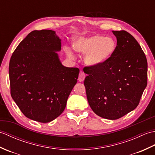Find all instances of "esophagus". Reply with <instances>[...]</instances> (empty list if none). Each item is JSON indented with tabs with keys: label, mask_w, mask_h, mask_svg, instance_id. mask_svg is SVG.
I'll list each match as a JSON object with an SVG mask.
<instances>
[{
	"label": "esophagus",
	"mask_w": 155,
	"mask_h": 155,
	"mask_svg": "<svg viewBox=\"0 0 155 155\" xmlns=\"http://www.w3.org/2000/svg\"><path fill=\"white\" fill-rule=\"evenodd\" d=\"M85 77H86V74H84V72H83V71H81L80 73H79V76H78V80L80 82H83L84 80Z\"/></svg>",
	"instance_id": "obj_1"
}]
</instances>
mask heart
Listing matches in <instances>:
<instances>
[{
	"label": "heart",
	"instance_id": "heart-1",
	"mask_svg": "<svg viewBox=\"0 0 155 155\" xmlns=\"http://www.w3.org/2000/svg\"><path fill=\"white\" fill-rule=\"evenodd\" d=\"M117 43L113 38L95 35L89 37H82L74 41V48L81 53L85 54V62L90 66L103 63L114 54ZM64 51L71 58L74 57L73 48L65 46Z\"/></svg>",
	"mask_w": 155,
	"mask_h": 155
}]
</instances>
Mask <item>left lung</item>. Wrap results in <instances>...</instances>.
Wrapping results in <instances>:
<instances>
[{
    "label": "left lung",
    "instance_id": "left-lung-1",
    "mask_svg": "<svg viewBox=\"0 0 155 155\" xmlns=\"http://www.w3.org/2000/svg\"><path fill=\"white\" fill-rule=\"evenodd\" d=\"M116 50L103 63L87 66L84 79L87 100L98 116L115 120L139 105L147 85V60L132 35L125 31H113Z\"/></svg>",
    "mask_w": 155,
    "mask_h": 155
}]
</instances>
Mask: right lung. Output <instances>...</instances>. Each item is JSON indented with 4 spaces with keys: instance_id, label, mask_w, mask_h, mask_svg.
<instances>
[{
    "instance_id": "right-lung-1",
    "label": "right lung",
    "mask_w": 155,
    "mask_h": 155,
    "mask_svg": "<svg viewBox=\"0 0 155 155\" xmlns=\"http://www.w3.org/2000/svg\"><path fill=\"white\" fill-rule=\"evenodd\" d=\"M61 48V39L54 31H33L11 56V97L30 119L43 123L55 119L64 111L77 83L79 69L62 65L55 52Z\"/></svg>"
}]
</instances>
